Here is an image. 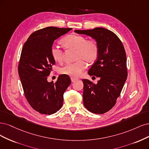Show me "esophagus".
<instances>
[{"label":"esophagus","mask_w":149,"mask_h":149,"mask_svg":"<svg viewBox=\"0 0 149 149\" xmlns=\"http://www.w3.org/2000/svg\"><path fill=\"white\" fill-rule=\"evenodd\" d=\"M76 80H77V79H75V78H72V77L71 78V81H72V82H74V81H75Z\"/></svg>","instance_id":"1"}]
</instances>
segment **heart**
I'll use <instances>...</instances> for the list:
<instances>
[{"label":"heart","instance_id":"heart-1","mask_svg":"<svg viewBox=\"0 0 149 149\" xmlns=\"http://www.w3.org/2000/svg\"><path fill=\"white\" fill-rule=\"evenodd\" d=\"M62 45L65 49L75 50V59L78 60L65 64L60 69L61 74L69 75L71 77L77 78L82 74L85 68L84 62L92 64L97 60L98 56V47L93 41H87V38L76 34L69 35L61 40ZM51 55L53 60L57 62L63 61V51L56 46L51 48Z\"/></svg>","mask_w":149,"mask_h":149}]
</instances>
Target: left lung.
Instances as JSON below:
<instances>
[{"label":"left lung","mask_w":149,"mask_h":149,"mask_svg":"<svg viewBox=\"0 0 149 149\" xmlns=\"http://www.w3.org/2000/svg\"><path fill=\"white\" fill-rule=\"evenodd\" d=\"M75 33L92 38L98 47L97 60L88 72L100 78L97 84L83 79V100L89 111L97 114L111 109L127 79L126 54L123 43L116 34L104 28L75 30Z\"/></svg>","instance_id":"obj_1"}]
</instances>
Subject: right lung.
<instances>
[{
    "label": "right lung",
    "instance_id": "right-lung-1",
    "mask_svg": "<svg viewBox=\"0 0 149 149\" xmlns=\"http://www.w3.org/2000/svg\"><path fill=\"white\" fill-rule=\"evenodd\" d=\"M71 30L52 26L42 28L33 32L23 45L19 77L28 103L41 114L49 115L59 111L63 103V94L71 83L69 77L63 74L56 83L47 80L55 64L51 55L53 42Z\"/></svg>",
    "mask_w": 149,
    "mask_h": 149
}]
</instances>
